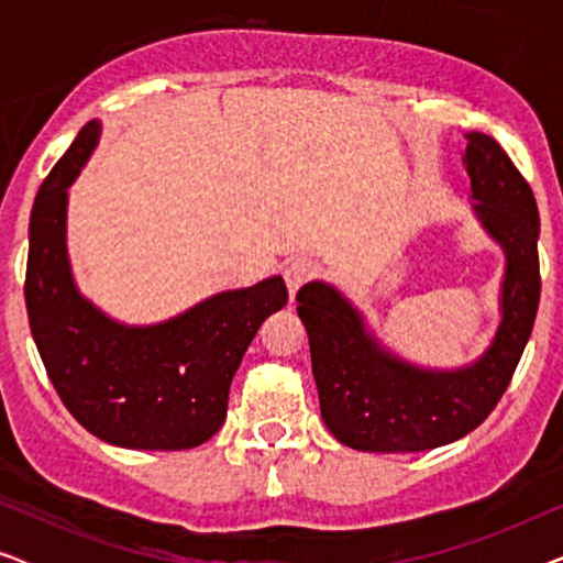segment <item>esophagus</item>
I'll use <instances>...</instances> for the list:
<instances>
[{"mask_svg":"<svg viewBox=\"0 0 563 563\" xmlns=\"http://www.w3.org/2000/svg\"><path fill=\"white\" fill-rule=\"evenodd\" d=\"M314 272H318V268H314L310 258H295L291 264H287V268H284V282H287L291 299H295L299 287H302L307 279H312Z\"/></svg>","mask_w":563,"mask_h":563,"instance_id":"34e87169","label":"esophagus"}]
</instances>
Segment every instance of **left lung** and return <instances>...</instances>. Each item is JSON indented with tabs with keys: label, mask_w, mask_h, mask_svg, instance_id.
I'll return each mask as SVG.
<instances>
[{
	"label": "left lung",
	"mask_w": 563,
	"mask_h": 563,
	"mask_svg": "<svg viewBox=\"0 0 563 563\" xmlns=\"http://www.w3.org/2000/svg\"><path fill=\"white\" fill-rule=\"evenodd\" d=\"M466 141L472 212L505 253L499 322L479 356L451 368L415 364L374 333L335 284L314 279L297 291L322 422L349 449L412 453L459 441L495 410L526 351L541 299L538 205L497 141L484 133Z\"/></svg>",
	"instance_id": "8db88e82"
}]
</instances>
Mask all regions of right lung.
<instances>
[{
  "label": "right lung",
  "instance_id": "add662e5",
  "mask_svg": "<svg viewBox=\"0 0 563 563\" xmlns=\"http://www.w3.org/2000/svg\"><path fill=\"white\" fill-rule=\"evenodd\" d=\"M91 120L45 176L30 214L25 305L33 341L68 412L99 441L137 451L195 449L218 433L233 376L282 276L225 289L151 325H128L81 295L66 245L68 187L95 153Z\"/></svg>",
  "mask_w": 563,
  "mask_h": 563
}]
</instances>
